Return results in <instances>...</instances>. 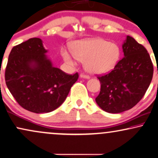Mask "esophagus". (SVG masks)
<instances>
[{
  "instance_id": "obj_1",
  "label": "esophagus",
  "mask_w": 158,
  "mask_h": 158,
  "mask_svg": "<svg viewBox=\"0 0 158 158\" xmlns=\"http://www.w3.org/2000/svg\"><path fill=\"white\" fill-rule=\"evenodd\" d=\"M80 77H81V78H85V79H89L90 78L89 75L83 74V73H81V74L80 75Z\"/></svg>"
}]
</instances>
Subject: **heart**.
I'll list each match as a JSON object with an SVG mask.
<instances>
[{
    "label": "heart",
    "instance_id": "heart-1",
    "mask_svg": "<svg viewBox=\"0 0 158 158\" xmlns=\"http://www.w3.org/2000/svg\"><path fill=\"white\" fill-rule=\"evenodd\" d=\"M73 54L66 49L61 51L67 63L74 65L75 59L85 61V68L90 73L104 74L112 70L120 57V48L102 38L78 40L72 45Z\"/></svg>",
    "mask_w": 158,
    "mask_h": 158
}]
</instances>
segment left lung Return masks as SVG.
<instances>
[{
	"instance_id": "obj_1",
	"label": "left lung",
	"mask_w": 158,
	"mask_h": 158,
	"mask_svg": "<svg viewBox=\"0 0 158 158\" xmlns=\"http://www.w3.org/2000/svg\"><path fill=\"white\" fill-rule=\"evenodd\" d=\"M124 57L108 74L99 76L101 89L96 98L109 113L131 109L142 99L153 75V64L147 49L128 35L123 44Z\"/></svg>"
}]
</instances>
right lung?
Returning <instances> with one entry per match:
<instances>
[{"label":"right lung","instance_id":"add662e5","mask_svg":"<svg viewBox=\"0 0 158 158\" xmlns=\"http://www.w3.org/2000/svg\"><path fill=\"white\" fill-rule=\"evenodd\" d=\"M41 39L30 38L13 47L5 71L6 83L22 107L35 113L56 110L64 102L78 73L53 66Z\"/></svg>","mask_w":158,"mask_h":158}]
</instances>
